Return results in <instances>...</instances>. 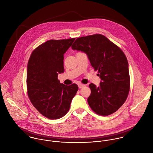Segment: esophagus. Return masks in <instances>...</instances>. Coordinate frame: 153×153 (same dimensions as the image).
Instances as JSON below:
<instances>
[{"label":"esophagus","instance_id":"34e87169","mask_svg":"<svg viewBox=\"0 0 153 153\" xmlns=\"http://www.w3.org/2000/svg\"><path fill=\"white\" fill-rule=\"evenodd\" d=\"M85 86V85H84V84H79V85H78V87L79 88H82L84 87Z\"/></svg>","mask_w":153,"mask_h":153}]
</instances>
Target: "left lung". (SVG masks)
Listing matches in <instances>:
<instances>
[{
  "label": "left lung",
  "mask_w": 153,
  "mask_h": 153,
  "mask_svg": "<svg viewBox=\"0 0 153 153\" xmlns=\"http://www.w3.org/2000/svg\"><path fill=\"white\" fill-rule=\"evenodd\" d=\"M71 48L87 55L102 80L98 87L92 83L89 85L91 108L102 116L117 111L126 101L130 86L128 62L123 51L101 34L78 38Z\"/></svg>",
  "instance_id": "obj_1"
}]
</instances>
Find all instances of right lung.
Returning <instances> with one entry per match:
<instances>
[{"mask_svg":"<svg viewBox=\"0 0 153 153\" xmlns=\"http://www.w3.org/2000/svg\"><path fill=\"white\" fill-rule=\"evenodd\" d=\"M75 39L48 41L33 50L28 61V97L35 108L49 119L64 117L78 90L76 84L68 86L58 79L64 72V54Z\"/></svg>","mask_w":153,"mask_h":153,"instance_id":"1","label":"right lung"}]
</instances>
